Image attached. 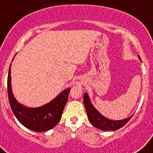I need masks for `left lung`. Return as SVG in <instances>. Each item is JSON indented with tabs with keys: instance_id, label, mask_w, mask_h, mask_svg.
Returning a JSON list of instances; mask_svg holds the SVG:
<instances>
[{
	"instance_id": "obj_1",
	"label": "left lung",
	"mask_w": 153,
	"mask_h": 153,
	"mask_svg": "<svg viewBox=\"0 0 153 153\" xmlns=\"http://www.w3.org/2000/svg\"><path fill=\"white\" fill-rule=\"evenodd\" d=\"M140 60H141V58L139 56ZM83 102H84V106L86 109L87 117H88L89 121L93 126L97 127L98 129H102L105 131H114L120 129L121 127L129 122L132 117L129 118L125 119L122 120H111L109 119L104 117L103 116L100 114L97 111L95 108L93 107L89 99L87 93H85L83 95Z\"/></svg>"
}]
</instances>
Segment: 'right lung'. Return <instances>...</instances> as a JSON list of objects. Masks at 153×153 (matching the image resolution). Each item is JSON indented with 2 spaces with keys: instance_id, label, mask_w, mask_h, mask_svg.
Masks as SVG:
<instances>
[{
  "instance_id": "add662e5",
  "label": "right lung",
  "mask_w": 153,
  "mask_h": 153,
  "mask_svg": "<svg viewBox=\"0 0 153 153\" xmlns=\"http://www.w3.org/2000/svg\"><path fill=\"white\" fill-rule=\"evenodd\" d=\"M70 89L63 90L49 103L38 108L22 106L15 100L10 85V66L7 76V93L10 107L18 121L35 132H45L54 127L61 119L63 109L67 102Z\"/></svg>"
}]
</instances>
